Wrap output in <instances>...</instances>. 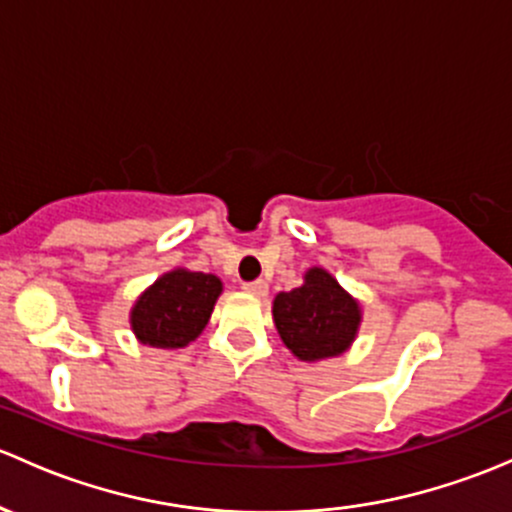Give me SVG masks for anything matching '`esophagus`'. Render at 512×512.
Listing matches in <instances>:
<instances>
[{
	"instance_id": "obj_1",
	"label": "esophagus",
	"mask_w": 512,
	"mask_h": 512,
	"mask_svg": "<svg viewBox=\"0 0 512 512\" xmlns=\"http://www.w3.org/2000/svg\"><path fill=\"white\" fill-rule=\"evenodd\" d=\"M242 289H245V292H250V294H255V297H265L267 294V282L265 279H252V282H245L242 284Z\"/></svg>"
}]
</instances>
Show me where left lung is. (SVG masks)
<instances>
[{
    "label": "left lung",
    "instance_id": "obj_1",
    "mask_svg": "<svg viewBox=\"0 0 512 512\" xmlns=\"http://www.w3.org/2000/svg\"><path fill=\"white\" fill-rule=\"evenodd\" d=\"M272 316L289 351L301 360H321L351 346L360 324V306L331 274L314 267L306 272L301 287L277 294Z\"/></svg>",
    "mask_w": 512,
    "mask_h": 512
}]
</instances>
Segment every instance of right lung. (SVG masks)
Here are the masks:
<instances>
[{"instance_id":"right-lung-1","label":"right lung","mask_w":512,"mask_h":512,"mask_svg":"<svg viewBox=\"0 0 512 512\" xmlns=\"http://www.w3.org/2000/svg\"><path fill=\"white\" fill-rule=\"evenodd\" d=\"M220 292L223 284L213 274L188 270L164 274L134 304V333L154 348H184L206 328Z\"/></svg>"}]
</instances>
